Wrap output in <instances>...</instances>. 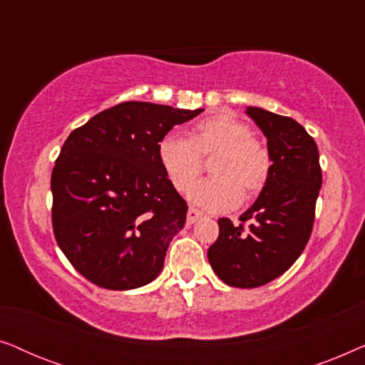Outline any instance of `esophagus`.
I'll list each match as a JSON object with an SVG mask.
<instances>
[{"label": "esophagus", "mask_w": 365, "mask_h": 365, "mask_svg": "<svg viewBox=\"0 0 365 365\" xmlns=\"http://www.w3.org/2000/svg\"><path fill=\"white\" fill-rule=\"evenodd\" d=\"M202 217V212L199 211V209H194V207H189L187 211V224H194L197 221V219Z\"/></svg>", "instance_id": "34e87169"}]
</instances>
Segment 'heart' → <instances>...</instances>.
<instances>
[{"label":"heart","instance_id":"1","mask_svg":"<svg viewBox=\"0 0 365 365\" xmlns=\"http://www.w3.org/2000/svg\"><path fill=\"white\" fill-rule=\"evenodd\" d=\"M211 158L206 181L192 189L191 199L209 211H229L239 201L259 196L271 176L272 159L252 128L231 113H216L194 124L189 138L166 134L158 144V159L178 192L186 194L201 176L202 159Z\"/></svg>","mask_w":365,"mask_h":365}]
</instances>
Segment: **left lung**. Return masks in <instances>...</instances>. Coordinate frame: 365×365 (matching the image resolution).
I'll return each mask as SVG.
<instances>
[{
    "label": "left lung",
    "mask_w": 365,
    "mask_h": 365,
    "mask_svg": "<svg viewBox=\"0 0 365 365\" xmlns=\"http://www.w3.org/2000/svg\"><path fill=\"white\" fill-rule=\"evenodd\" d=\"M246 113L267 138L271 176L241 222L219 219L207 259L229 286L252 289L282 276L301 256L312 232L322 171L317 144L297 121L261 108Z\"/></svg>",
    "instance_id": "obj_1"
}]
</instances>
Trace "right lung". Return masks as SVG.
Returning <instances> with one entry per match:
<instances>
[{"label": "right lung", "mask_w": 365, "mask_h": 365, "mask_svg": "<svg viewBox=\"0 0 365 365\" xmlns=\"http://www.w3.org/2000/svg\"><path fill=\"white\" fill-rule=\"evenodd\" d=\"M202 109L126 101L64 141L51 174L53 232L89 282L111 291L146 286L161 272L187 204L158 159V144Z\"/></svg>", "instance_id": "right-lung-1"}]
</instances>
